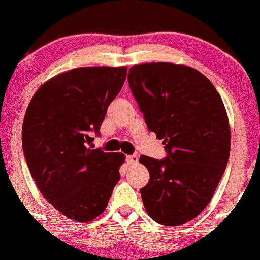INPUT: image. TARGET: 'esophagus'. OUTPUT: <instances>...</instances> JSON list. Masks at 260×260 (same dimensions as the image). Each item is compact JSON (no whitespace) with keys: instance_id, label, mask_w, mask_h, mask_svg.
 Returning <instances> with one entry per match:
<instances>
[{"instance_id":"1","label":"esophagus","mask_w":260,"mask_h":260,"mask_svg":"<svg viewBox=\"0 0 260 260\" xmlns=\"http://www.w3.org/2000/svg\"><path fill=\"white\" fill-rule=\"evenodd\" d=\"M126 161H127V164H130V165L137 164L138 163V157L137 156H126Z\"/></svg>"}]
</instances>
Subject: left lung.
<instances>
[{
  "mask_svg": "<svg viewBox=\"0 0 260 260\" xmlns=\"http://www.w3.org/2000/svg\"><path fill=\"white\" fill-rule=\"evenodd\" d=\"M127 81L148 129L163 139V160L142 156L150 180L141 189L158 224L179 226L211 201L230 156L226 109L213 84L193 68L169 62L131 67Z\"/></svg>",
  "mask_w": 260,
  "mask_h": 260,
  "instance_id": "left-lung-1",
  "label": "left lung"
}]
</instances>
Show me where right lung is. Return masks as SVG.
<instances>
[{"label": "right lung", "instance_id": "obj_1", "mask_svg": "<svg viewBox=\"0 0 260 260\" xmlns=\"http://www.w3.org/2000/svg\"><path fill=\"white\" fill-rule=\"evenodd\" d=\"M126 67H82L51 77L32 96L22 144L34 182L63 216L78 223L104 212L125 160L92 149L91 134L121 91Z\"/></svg>", "mask_w": 260, "mask_h": 260}]
</instances>
